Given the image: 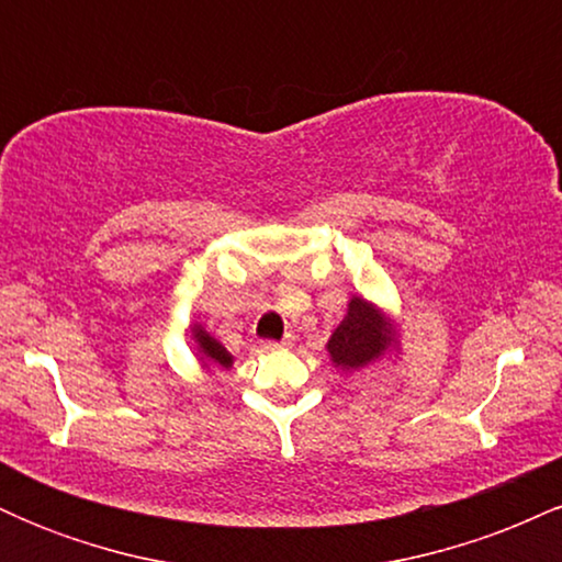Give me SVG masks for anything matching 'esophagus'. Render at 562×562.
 <instances>
[{
    "label": "esophagus",
    "instance_id": "obj_1",
    "mask_svg": "<svg viewBox=\"0 0 562 562\" xmlns=\"http://www.w3.org/2000/svg\"><path fill=\"white\" fill-rule=\"evenodd\" d=\"M293 346V335H285L282 340H263L261 348L263 351H277V348H290Z\"/></svg>",
    "mask_w": 562,
    "mask_h": 562
}]
</instances>
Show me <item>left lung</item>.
<instances>
[{"label":"left lung","mask_w":562,"mask_h":562,"mask_svg":"<svg viewBox=\"0 0 562 562\" xmlns=\"http://www.w3.org/2000/svg\"><path fill=\"white\" fill-rule=\"evenodd\" d=\"M402 333L393 317L383 312L378 303L351 295L346 306V317L335 327L327 340L333 367L344 372L364 370V367L380 362L389 353H398Z\"/></svg>","instance_id":"left-lung-1"}]
</instances>
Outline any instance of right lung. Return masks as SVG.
I'll use <instances>...</instances> for the list:
<instances>
[{"mask_svg":"<svg viewBox=\"0 0 562 562\" xmlns=\"http://www.w3.org/2000/svg\"><path fill=\"white\" fill-rule=\"evenodd\" d=\"M192 333V348H195V357L198 362L203 364V370L214 372V370H229L232 364H235V357L224 348L218 340L211 335L209 330H205L203 325H192L190 327Z\"/></svg>","mask_w":562,"mask_h":562,"instance_id":"right-lung-1","label":"right lung"}]
</instances>
